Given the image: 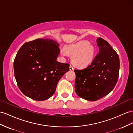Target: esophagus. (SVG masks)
<instances>
[{"instance_id":"34e87169","label":"esophagus","mask_w":133,"mask_h":133,"mask_svg":"<svg viewBox=\"0 0 133 133\" xmlns=\"http://www.w3.org/2000/svg\"><path fill=\"white\" fill-rule=\"evenodd\" d=\"M70 70H71V71L74 70V67H72V66H71V65L70 66Z\"/></svg>"}]
</instances>
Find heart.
I'll return each instance as SVG.
<instances>
[{
    "instance_id": "1",
    "label": "heart",
    "mask_w": 133,
    "mask_h": 133,
    "mask_svg": "<svg viewBox=\"0 0 133 133\" xmlns=\"http://www.w3.org/2000/svg\"><path fill=\"white\" fill-rule=\"evenodd\" d=\"M63 56L69 54L72 56V62L74 65L83 67L89 64L93 60L95 50L94 47L89 45L87 41H81L71 45H67L61 50Z\"/></svg>"
}]
</instances>
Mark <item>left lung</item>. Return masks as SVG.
I'll use <instances>...</instances> for the list:
<instances>
[{"label":"left lung","instance_id":"left-lung-1","mask_svg":"<svg viewBox=\"0 0 133 133\" xmlns=\"http://www.w3.org/2000/svg\"><path fill=\"white\" fill-rule=\"evenodd\" d=\"M99 53L87 67L75 70V89L78 96L89 101L101 99L114 89L117 82L120 59L107 41L97 39Z\"/></svg>","mask_w":133,"mask_h":133}]
</instances>
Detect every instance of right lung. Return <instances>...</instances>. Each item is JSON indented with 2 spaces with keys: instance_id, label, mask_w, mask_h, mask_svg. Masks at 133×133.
<instances>
[{
  "instance_id": "obj_1",
  "label": "right lung",
  "mask_w": 133,
  "mask_h": 133,
  "mask_svg": "<svg viewBox=\"0 0 133 133\" xmlns=\"http://www.w3.org/2000/svg\"><path fill=\"white\" fill-rule=\"evenodd\" d=\"M59 44L51 39H37L25 43L14 61V73L25 96L44 101L55 93L57 84L69 71L70 64L58 62Z\"/></svg>"
}]
</instances>
